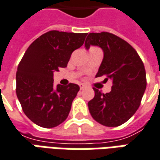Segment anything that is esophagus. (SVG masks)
Here are the masks:
<instances>
[{"mask_svg":"<svg viewBox=\"0 0 160 160\" xmlns=\"http://www.w3.org/2000/svg\"><path fill=\"white\" fill-rule=\"evenodd\" d=\"M80 89L82 90V89H84V88H86V86H85L84 84H80Z\"/></svg>","mask_w":160,"mask_h":160,"instance_id":"esophagus-1","label":"esophagus"}]
</instances>
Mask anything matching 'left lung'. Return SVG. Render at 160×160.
Here are the masks:
<instances>
[{
    "mask_svg": "<svg viewBox=\"0 0 160 160\" xmlns=\"http://www.w3.org/2000/svg\"><path fill=\"white\" fill-rule=\"evenodd\" d=\"M99 46L103 61L96 77L112 80L110 92L102 93L93 88L94 98L88 108L94 120L106 127H119L138 110L146 88V70L140 57L132 46L113 33H90L85 47Z\"/></svg>",
    "mask_w": 160,
    "mask_h": 160,
    "instance_id": "obj_1",
    "label": "left lung"
}]
</instances>
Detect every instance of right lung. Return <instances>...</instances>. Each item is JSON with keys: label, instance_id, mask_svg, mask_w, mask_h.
I'll use <instances>...</instances> for the list:
<instances>
[{"label": "right lung", "instance_id": "obj_1", "mask_svg": "<svg viewBox=\"0 0 160 160\" xmlns=\"http://www.w3.org/2000/svg\"><path fill=\"white\" fill-rule=\"evenodd\" d=\"M87 33L52 30L28 47L18 65L16 95L26 116L34 124L52 128L68 118L80 87L73 83L53 88V72L66 68Z\"/></svg>", "mask_w": 160, "mask_h": 160}]
</instances>
